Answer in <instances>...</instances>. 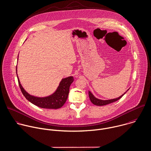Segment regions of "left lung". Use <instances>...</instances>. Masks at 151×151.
<instances>
[{"label": "left lung", "mask_w": 151, "mask_h": 151, "mask_svg": "<svg viewBox=\"0 0 151 151\" xmlns=\"http://www.w3.org/2000/svg\"><path fill=\"white\" fill-rule=\"evenodd\" d=\"M128 89V90H129ZM127 90V91H128ZM124 93L122 95H121L120 97H118V98H116V99H111V100H100V99H99L97 98H96L94 95L90 91H88V95H89V97H90V101H91V102L96 105H97V106H102V105H107L108 104H110V103H112V102H114L115 101H116L118 100L119 99H120L126 93Z\"/></svg>", "instance_id": "1"}]
</instances>
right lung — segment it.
<instances>
[{"instance_id":"obj_1","label":"right lung","mask_w":151,"mask_h":151,"mask_svg":"<svg viewBox=\"0 0 151 151\" xmlns=\"http://www.w3.org/2000/svg\"><path fill=\"white\" fill-rule=\"evenodd\" d=\"M19 58V55H18ZM18 60V58H17ZM16 66V74L18 79L19 87L22 94L25 98L33 104L42 108L47 109H58L61 108L67 99L70 86L74 81L73 77L69 76L63 78L59 83L56 90L50 95L46 97H37L28 93L22 86L17 75Z\"/></svg>"}]
</instances>
